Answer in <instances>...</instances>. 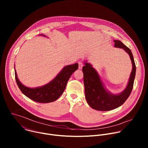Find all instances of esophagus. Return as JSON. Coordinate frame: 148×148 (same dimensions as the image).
<instances>
[{"mask_svg":"<svg viewBox=\"0 0 148 148\" xmlns=\"http://www.w3.org/2000/svg\"><path fill=\"white\" fill-rule=\"evenodd\" d=\"M78 68H79V69H82V67H83V63L82 62H81V61H79L78 62Z\"/></svg>","mask_w":148,"mask_h":148,"instance_id":"34e87169","label":"esophagus"}]
</instances>
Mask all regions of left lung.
Segmentation results:
<instances>
[{
    "label": "left lung",
    "mask_w": 148,
    "mask_h": 148,
    "mask_svg": "<svg viewBox=\"0 0 148 148\" xmlns=\"http://www.w3.org/2000/svg\"><path fill=\"white\" fill-rule=\"evenodd\" d=\"M115 47L123 49L130 55L132 70L128 85L119 94H112L105 89L97 71L90 63L85 61L82 67L86 98L90 106L96 110L107 111L118 108L130 97L134 86L136 74V66L131 50L119 40H114Z\"/></svg>",
    "instance_id": "left-lung-1"
}]
</instances>
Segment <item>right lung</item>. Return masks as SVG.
I'll list each match as a JSON object with an SVG mask.
<instances>
[{
	"instance_id": "right-lung-1",
	"label": "right lung",
	"mask_w": 148,
	"mask_h": 148,
	"mask_svg": "<svg viewBox=\"0 0 148 148\" xmlns=\"http://www.w3.org/2000/svg\"><path fill=\"white\" fill-rule=\"evenodd\" d=\"M40 35L46 36L43 34ZM78 68V63L65 66L50 82L42 87L34 88L27 87L21 83L14 70L15 78L20 91L29 98L37 102L49 103L57 100L61 96L66 87L71 75Z\"/></svg>"
}]
</instances>
